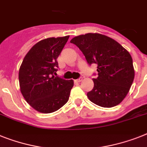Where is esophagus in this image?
<instances>
[{"instance_id":"1","label":"esophagus","mask_w":147,"mask_h":147,"mask_svg":"<svg viewBox=\"0 0 147 147\" xmlns=\"http://www.w3.org/2000/svg\"><path fill=\"white\" fill-rule=\"evenodd\" d=\"M83 81V78H78V79L76 80V82H77V83H80V82H81V81Z\"/></svg>"}]
</instances>
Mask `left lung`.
Returning a JSON list of instances; mask_svg holds the SVG:
<instances>
[{
  "mask_svg": "<svg viewBox=\"0 0 147 147\" xmlns=\"http://www.w3.org/2000/svg\"><path fill=\"white\" fill-rule=\"evenodd\" d=\"M79 48L90 65L96 63L98 77L87 97L94 104L112 108L125 98L134 81V69L129 51L112 38L89 34L70 41Z\"/></svg>",
  "mask_w": 147,
  "mask_h": 147,
  "instance_id": "left-lung-1",
  "label": "left lung"
}]
</instances>
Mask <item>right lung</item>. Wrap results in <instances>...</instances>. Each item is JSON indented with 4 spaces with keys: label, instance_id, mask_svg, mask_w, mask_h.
<instances>
[{
    "label": "right lung",
    "instance_id": "add662e5",
    "mask_svg": "<svg viewBox=\"0 0 147 147\" xmlns=\"http://www.w3.org/2000/svg\"><path fill=\"white\" fill-rule=\"evenodd\" d=\"M69 37H50L38 42L22 61L18 72L21 92L38 112H55L69 100L73 80L54 76L58 67L57 59Z\"/></svg>",
    "mask_w": 147,
    "mask_h": 147
}]
</instances>
